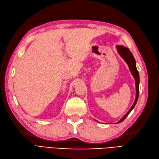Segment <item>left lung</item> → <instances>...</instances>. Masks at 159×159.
I'll list each match as a JSON object with an SVG mask.
<instances>
[{
	"instance_id": "8db88e82",
	"label": "left lung",
	"mask_w": 159,
	"mask_h": 159,
	"mask_svg": "<svg viewBox=\"0 0 159 159\" xmlns=\"http://www.w3.org/2000/svg\"><path fill=\"white\" fill-rule=\"evenodd\" d=\"M116 48L118 49V52L119 53V55L123 58V59L125 61L128 67H129V69L131 71V74L134 77L135 79V85H136V99L135 101L134 102V104L132 106V107L130 108V109L129 110V111L125 114V116L120 120L118 123H120L122 122L124 119H125L128 114L130 113V111L132 110V109L134 108V106L136 104L137 100L139 99V82H140V78H139V71L136 69V61L135 59L133 56L132 53L130 52V51L129 50V49L125 48L122 45H118L116 47Z\"/></svg>"
}]
</instances>
